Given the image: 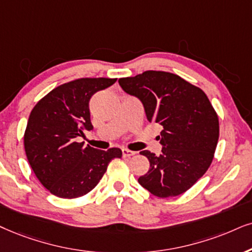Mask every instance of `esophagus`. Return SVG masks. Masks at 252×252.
Wrapping results in <instances>:
<instances>
[{"label": "esophagus", "instance_id": "esophagus-1", "mask_svg": "<svg viewBox=\"0 0 252 252\" xmlns=\"http://www.w3.org/2000/svg\"><path fill=\"white\" fill-rule=\"evenodd\" d=\"M122 154H123V157H131V156L135 155L136 152L128 149H122Z\"/></svg>", "mask_w": 252, "mask_h": 252}]
</instances>
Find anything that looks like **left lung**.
I'll return each instance as SVG.
<instances>
[{
    "label": "left lung",
    "instance_id": "obj_1",
    "mask_svg": "<svg viewBox=\"0 0 252 252\" xmlns=\"http://www.w3.org/2000/svg\"><path fill=\"white\" fill-rule=\"evenodd\" d=\"M119 84L126 93L141 101L150 123L163 126L161 154L144 150L148 173L138 183L159 197L186 192L211 166L219 141V119L200 88L167 72L146 71Z\"/></svg>",
    "mask_w": 252,
    "mask_h": 252
}]
</instances>
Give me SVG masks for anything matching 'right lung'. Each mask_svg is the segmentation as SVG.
Masks as SVG:
<instances>
[{"instance_id":"1","label":"right lung","mask_w":252,"mask_h":252,"mask_svg":"<svg viewBox=\"0 0 252 252\" xmlns=\"http://www.w3.org/2000/svg\"><path fill=\"white\" fill-rule=\"evenodd\" d=\"M116 79H79L51 91L31 111L24 133L29 164L45 189L53 195L74 199L91 192L103 177L111 159L122 151H107L85 142V131L93 130L89 100Z\"/></svg>"}]
</instances>
